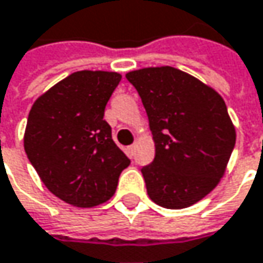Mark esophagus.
Instances as JSON below:
<instances>
[{
    "mask_svg": "<svg viewBox=\"0 0 263 263\" xmlns=\"http://www.w3.org/2000/svg\"><path fill=\"white\" fill-rule=\"evenodd\" d=\"M135 148H137V144H132V146L128 147V153H129L131 156L135 153Z\"/></svg>",
    "mask_w": 263,
    "mask_h": 263,
    "instance_id": "34e87169",
    "label": "esophagus"
}]
</instances>
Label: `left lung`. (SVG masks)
I'll return each mask as SVG.
<instances>
[{
    "label": "left lung",
    "instance_id": "obj_1",
    "mask_svg": "<svg viewBox=\"0 0 263 263\" xmlns=\"http://www.w3.org/2000/svg\"><path fill=\"white\" fill-rule=\"evenodd\" d=\"M146 108L156 155L141 168L147 193L165 209L191 207L219 183L235 146L222 97L184 71L143 68L126 74Z\"/></svg>",
    "mask_w": 263,
    "mask_h": 263
}]
</instances>
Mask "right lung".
I'll return each instance as SVG.
<instances>
[{"instance_id":"obj_1","label":"right lung","mask_w":263,"mask_h":263,"mask_svg":"<svg viewBox=\"0 0 263 263\" xmlns=\"http://www.w3.org/2000/svg\"><path fill=\"white\" fill-rule=\"evenodd\" d=\"M122 76L77 71L34 102L26 123V156L46 187L76 207H95L116 192L131 163L111 137L104 110Z\"/></svg>"}]
</instances>
